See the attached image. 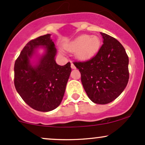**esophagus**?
<instances>
[{"mask_svg": "<svg viewBox=\"0 0 145 145\" xmlns=\"http://www.w3.org/2000/svg\"><path fill=\"white\" fill-rule=\"evenodd\" d=\"M71 69H75V68H76V67H75V65H74V63H73L72 62L71 63Z\"/></svg>", "mask_w": 145, "mask_h": 145, "instance_id": "esophagus-1", "label": "esophagus"}]
</instances>
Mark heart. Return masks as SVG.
<instances>
[{
  "instance_id": "heart-1",
  "label": "heart",
  "mask_w": 145,
  "mask_h": 145,
  "mask_svg": "<svg viewBox=\"0 0 145 145\" xmlns=\"http://www.w3.org/2000/svg\"><path fill=\"white\" fill-rule=\"evenodd\" d=\"M100 45V39L97 36L84 35L66 44L65 48L70 52L76 51V55L79 59L85 60L94 56L99 50Z\"/></svg>"
}]
</instances>
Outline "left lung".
Listing matches in <instances>:
<instances>
[{"label":"left lung","mask_w":145,"mask_h":145,"mask_svg":"<svg viewBox=\"0 0 145 145\" xmlns=\"http://www.w3.org/2000/svg\"><path fill=\"white\" fill-rule=\"evenodd\" d=\"M104 43L95 56L86 61H75L81 82L93 102L106 104L120 95L129 80V58L115 38L100 33Z\"/></svg>","instance_id":"left-lung-1"}]
</instances>
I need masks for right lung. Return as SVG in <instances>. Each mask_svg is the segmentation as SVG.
Returning a JSON list of instances; mask_svg holds the SVG:
<instances>
[{"instance_id": "1", "label": "right lung", "mask_w": 145, "mask_h": 145, "mask_svg": "<svg viewBox=\"0 0 145 145\" xmlns=\"http://www.w3.org/2000/svg\"><path fill=\"white\" fill-rule=\"evenodd\" d=\"M46 46V54L38 64L29 63L34 50ZM56 49L50 34L32 39L24 46L14 65V85L16 91L30 107L48 112L57 108L62 101L71 74L70 63L56 64Z\"/></svg>"}]
</instances>
